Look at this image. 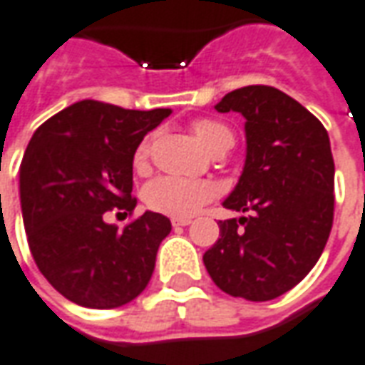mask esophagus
<instances>
[{"instance_id": "obj_1", "label": "esophagus", "mask_w": 365, "mask_h": 365, "mask_svg": "<svg viewBox=\"0 0 365 365\" xmlns=\"http://www.w3.org/2000/svg\"><path fill=\"white\" fill-rule=\"evenodd\" d=\"M191 219L190 217H172V225L174 227H185L190 225Z\"/></svg>"}]
</instances>
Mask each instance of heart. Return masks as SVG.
I'll return each instance as SVG.
<instances>
[{
	"label": "heart",
	"mask_w": 365,
	"mask_h": 365,
	"mask_svg": "<svg viewBox=\"0 0 365 365\" xmlns=\"http://www.w3.org/2000/svg\"><path fill=\"white\" fill-rule=\"evenodd\" d=\"M195 138L200 140L209 152H225L233 146L235 134L227 124L211 118H200L191 124ZM150 140H142L134 152V168L142 170L146 165ZM215 185L207 180H187L174 175H160L144 187V203L152 211L174 215V217H190L200 211L205 203L215 197Z\"/></svg>",
	"instance_id": "b5f03b06"
}]
</instances>
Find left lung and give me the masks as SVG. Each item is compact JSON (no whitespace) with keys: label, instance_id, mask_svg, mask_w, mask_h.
Wrapping results in <instances>:
<instances>
[{"label":"left lung","instance_id":"8db88e82","mask_svg":"<svg viewBox=\"0 0 365 365\" xmlns=\"http://www.w3.org/2000/svg\"><path fill=\"white\" fill-rule=\"evenodd\" d=\"M215 108L247 118L243 175L223 205L249 215L219 221L203 262L227 294L272 300L307 277L330 237V138L312 112L274 86L237 88Z\"/></svg>","mask_w":365,"mask_h":365}]
</instances>
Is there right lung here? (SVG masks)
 Listing matches in <instances>:
<instances>
[{"label": "right lung", "instance_id": "right-lung-1", "mask_svg": "<svg viewBox=\"0 0 365 365\" xmlns=\"http://www.w3.org/2000/svg\"><path fill=\"white\" fill-rule=\"evenodd\" d=\"M168 116L81 101L35 130L19 168L23 225L41 274L71 302L118 308L150 282L170 219L146 211L118 229L104 215L132 217L134 152Z\"/></svg>", "mask_w": 365, "mask_h": 365}]
</instances>
